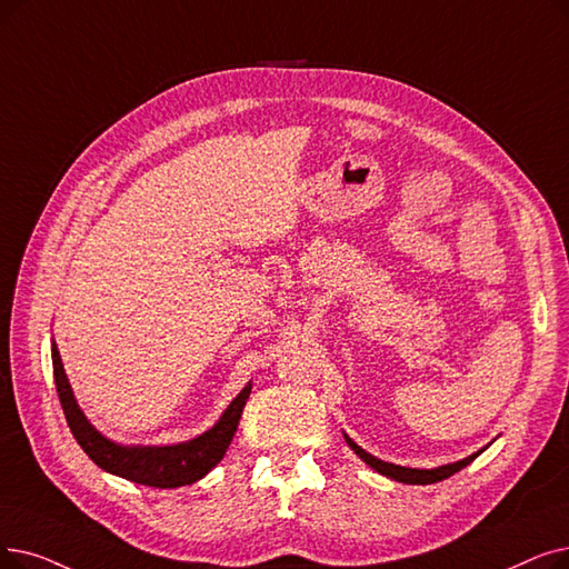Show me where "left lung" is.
<instances>
[{"mask_svg":"<svg viewBox=\"0 0 569 569\" xmlns=\"http://www.w3.org/2000/svg\"><path fill=\"white\" fill-rule=\"evenodd\" d=\"M343 439H346V443H349V447L369 465L372 469H377L379 475H383V477H388V479H395V481H402V483H437V481H441V479H449L451 475H456V472H460L462 467H467L469 462H472L481 451H477V453H472L469 458H462V460H458V462H451V465H441V467H435V469H413V467H402V465H392V462H383V460H379V458H375V456H369L365 449H360L358 443L349 437V435H343Z\"/></svg>","mask_w":569,"mask_h":569,"instance_id":"1","label":"left lung"}]
</instances>
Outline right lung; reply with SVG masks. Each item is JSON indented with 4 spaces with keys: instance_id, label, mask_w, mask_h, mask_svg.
<instances>
[{
    "instance_id": "right-lung-1",
    "label": "right lung",
    "mask_w": 569,
    "mask_h": 569,
    "mask_svg": "<svg viewBox=\"0 0 569 569\" xmlns=\"http://www.w3.org/2000/svg\"><path fill=\"white\" fill-rule=\"evenodd\" d=\"M51 356H53V377L58 398L64 411V418L69 423L71 435L77 437L79 447L88 453V458L100 465L107 472L122 477L134 483L153 486V488H179L200 481L207 477L211 469L223 460L230 441L237 432L239 418L243 411L246 400L251 395V386L246 383L243 390L230 402V407L218 418V423L194 437L190 441L171 443V447H122L107 439L100 430L88 421L86 413L81 411L77 398H73V390L69 386V379L64 375L62 358L56 341L51 343Z\"/></svg>"
}]
</instances>
